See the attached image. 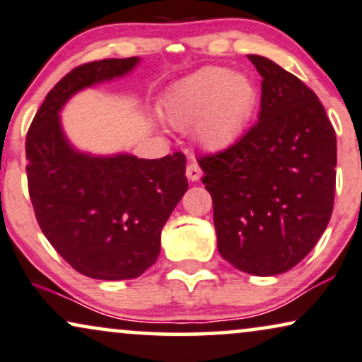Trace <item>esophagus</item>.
<instances>
[{
	"mask_svg": "<svg viewBox=\"0 0 362 362\" xmlns=\"http://www.w3.org/2000/svg\"><path fill=\"white\" fill-rule=\"evenodd\" d=\"M185 173H187V178H189L190 182L200 180V177H202V170H200L197 163H190V165L187 167V172Z\"/></svg>",
	"mask_w": 362,
	"mask_h": 362,
	"instance_id": "34e87169",
	"label": "esophagus"
}]
</instances>
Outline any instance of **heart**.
<instances>
[{
  "mask_svg": "<svg viewBox=\"0 0 362 362\" xmlns=\"http://www.w3.org/2000/svg\"><path fill=\"white\" fill-rule=\"evenodd\" d=\"M259 90L245 73L207 66L173 86L162 115L175 128H192L197 144L209 152L234 145L252 122Z\"/></svg>",
  "mask_w": 362,
  "mask_h": 362,
  "instance_id": "1",
  "label": "heart"
}]
</instances>
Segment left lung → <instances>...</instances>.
I'll list each match as a JSON object with an SVG mask.
<instances>
[{
  "label": "left lung",
  "mask_w": 362,
  "mask_h": 362,
  "mask_svg": "<svg viewBox=\"0 0 362 362\" xmlns=\"http://www.w3.org/2000/svg\"><path fill=\"white\" fill-rule=\"evenodd\" d=\"M249 59L262 76L259 120L199 165L212 195L218 252L239 271L265 277L299 264L326 230L336 190V132L297 76L265 57Z\"/></svg>",
  "instance_id": "1"
}]
</instances>
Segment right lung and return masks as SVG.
Returning <instances> with one entry per match:
<instances>
[{"instance_id":"right-lung-1","label":"right lung","mask_w":362,"mask_h":362,"mask_svg":"<svg viewBox=\"0 0 362 362\" xmlns=\"http://www.w3.org/2000/svg\"><path fill=\"white\" fill-rule=\"evenodd\" d=\"M140 58L86 63L63 76L26 136V173L36 221L75 271L100 281L144 274L160 254L162 228L189 189L185 157L95 155L71 144L62 110L91 86L130 75Z\"/></svg>"}]
</instances>
